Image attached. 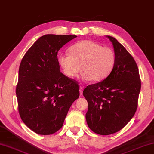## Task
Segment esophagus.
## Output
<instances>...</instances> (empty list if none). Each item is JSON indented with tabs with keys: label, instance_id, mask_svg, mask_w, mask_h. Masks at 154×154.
Here are the masks:
<instances>
[{
	"label": "esophagus",
	"instance_id": "1",
	"mask_svg": "<svg viewBox=\"0 0 154 154\" xmlns=\"http://www.w3.org/2000/svg\"><path fill=\"white\" fill-rule=\"evenodd\" d=\"M79 89H80V96H82V93H83L84 87H83V86H81V87H80V88H79Z\"/></svg>",
	"mask_w": 154,
	"mask_h": 154
}]
</instances>
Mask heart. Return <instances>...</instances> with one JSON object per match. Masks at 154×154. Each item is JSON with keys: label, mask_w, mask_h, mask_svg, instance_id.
Wrapping results in <instances>:
<instances>
[{"label": "heart", "mask_w": 154, "mask_h": 154, "mask_svg": "<svg viewBox=\"0 0 154 154\" xmlns=\"http://www.w3.org/2000/svg\"><path fill=\"white\" fill-rule=\"evenodd\" d=\"M69 54H61L58 63L63 74L73 78L82 70L85 79L98 82L110 75L116 63V56L110 47L91 40H83L69 48Z\"/></svg>", "instance_id": "heart-1"}]
</instances>
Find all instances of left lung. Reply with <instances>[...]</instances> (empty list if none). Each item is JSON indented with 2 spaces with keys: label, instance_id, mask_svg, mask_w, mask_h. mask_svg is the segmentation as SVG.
<instances>
[{
  "label": "left lung",
  "instance_id": "obj_1",
  "mask_svg": "<svg viewBox=\"0 0 154 154\" xmlns=\"http://www.w3.org/2000/svg\"><path fill=\"white\" fill-rule=\"evenodd\" d=\"M112 43L116 63L104 80L88 85L83 95L88 102L86 120L96 134L109 135L122 130L136 112L141 89L139 69L134 59L116 38Z\"/></svg>",
  "mask_w": 154,
  "mask_h": 154
}]
</instances>
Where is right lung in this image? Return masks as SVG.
<instances>
[{"mask_svg":"<svg viewBox=\"0 0 154 154\" xmlns=\"http://www.w3.org/2000/svg\"><path fill=\"white\" fill-rule=\"evenodd\" d=\"M75 35L46 34L35 42L20 63L16 86L20 118L36 134L48 135L63 127L79 86L60 71L58 52Z\"/></svg>","mask_w":154,"mask_h":154,"instance_id":"right-lung-1","label":"right lung"}]
</instances>
